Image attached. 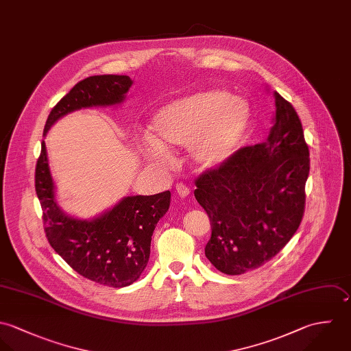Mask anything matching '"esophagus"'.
<instances>
[{"mask_svg":"<svg viewBox=\"0 0 351 351\" xmlns=\"http://www.w3.org/2000/svg\"><path fill=\"white\" fill-rule=\"evenodd\" d=\"M176 193H178V195H179V197L186 198V197L190 194V189H189L186 184L179 183V184H176Z\"/></svg>","mask_w":351,"mask_h":351,"instance_id":"esophagus-1","label":"esophagus"}]
</instances>
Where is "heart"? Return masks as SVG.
<instances>
[{"mask_svg":"<svg viewBox=\"0 0 351 351\" xmlns=\"http://www.w3.org/2000/svg\"><path fill=\"white\" fill-rule=\"evenodd\" d=\"M250 121L248 104L223 90L198 92L160 108L152 118L146 152L164 160L165 149L187 145L190 161L199 169L222 165L236 150Z\"/></svg>","mask_w":351,"mask_h":351,"instance_id":"obj_1","label":"heart"}]
</instances>
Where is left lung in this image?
Here are the masks:
<instances>
[{
  "label": "left lung",
  "instance_id": "obj_1",
  "mask_svg": "<svg viewBox=\"0 0 351 351\" xmlns=\"http://www.w3.org/2000/svg\"><path fill=\"white\" fill-rule=\"evenodd\" d=\"M267 140L234 152L204 172L194 195L210 218L205 255L240 276L273 259L298 229L305 208L309 147L293 106L278 92Z\"/></svg>",
  "mask_w": 351,
  "mask_h": 351
}]
</instances>
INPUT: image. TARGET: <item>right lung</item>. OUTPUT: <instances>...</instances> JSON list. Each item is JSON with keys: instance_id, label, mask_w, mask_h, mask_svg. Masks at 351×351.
Listing matches in <instances>:
<instances>
[{"instance_id": "obj_1", "label": "right lung", "mask_w": 351, "mask_h": 351, "mask_svg": "<svg viewBox=\"0 0 351 351\" xmlns=\"http://www.w3.org/2000/svg\"><path fill=\"white\" fill-rule=\"evenodd\" d=\"M132 85L129 75L118 74L90 75L77 82L51 110L43 136L60 118L75 110L121 104ZM35 190L46 237L74 271L110 287H125L140 278L149 261L153 230L169 209V191L125 197L92 219L68 215L57 204L45 141L35 169Z\"/></svg>"}]
</instances>
